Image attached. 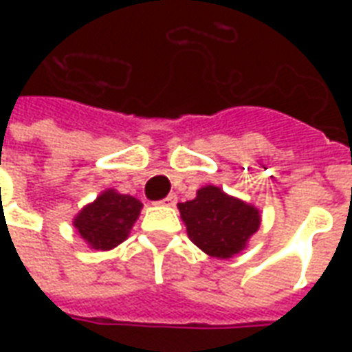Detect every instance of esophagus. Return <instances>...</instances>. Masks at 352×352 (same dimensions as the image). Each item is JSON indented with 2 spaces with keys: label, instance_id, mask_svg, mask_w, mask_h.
I'll use <instances>...</instances> for the list:
<instances>
[{
  "label": "esophagus",
  "instance_id": "obj_1",
  "mask_svg": "<svg viewBox=\"0 0 352 352\" xmlns=\"http://www.w3.org/2000/svg\"><path fill=\"white\" fill-rule=\"evenodd\" d=\"M175 203H177L175 193H170L168 197H164L162 201H160V204H162V206H175Z\"/></svg>",
  "mask_w": 352,
  "mask_h": 352
}]
</instances>
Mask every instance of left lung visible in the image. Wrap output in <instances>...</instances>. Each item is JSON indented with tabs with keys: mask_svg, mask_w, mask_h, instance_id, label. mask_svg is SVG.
<instances>
[{
	"mask_svg": "<svg viewBox=\"0 0 352 352\" xmlns=\"http://www.w3.org/2000/svg\"><path fill=\"white\" fill-rule=\"evenodd\" d=\"M177 208L193 245L217 259H230L245 250L261 225V214L254 204L214 184L199 188L195 199L179 203Z\"/></svg>",
	"mask_w": 352,
	"mask_h": 352,
	"instance_id": "left-lung-1",
	"label": "left lung"
}]
</instances>
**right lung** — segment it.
<instances>
[{
  "mask_svg": "<svg viewBox=\"0 0 352 352\" xmlns=\"http://www.w3.org/2000/svg\"><path fill=\"white\" fill-rule=\"evenodd\" d=\"M142 203L133 195L117 190H104L93 203L85 204L74 215L73 226L78 235L95 250H113L127 239Z\"/></svg>",
  "mask_w": 352,
  "mask_h": 352,
  "instance_id": "right-lung-1",
  "label": "right lung"
}]
</instances>
